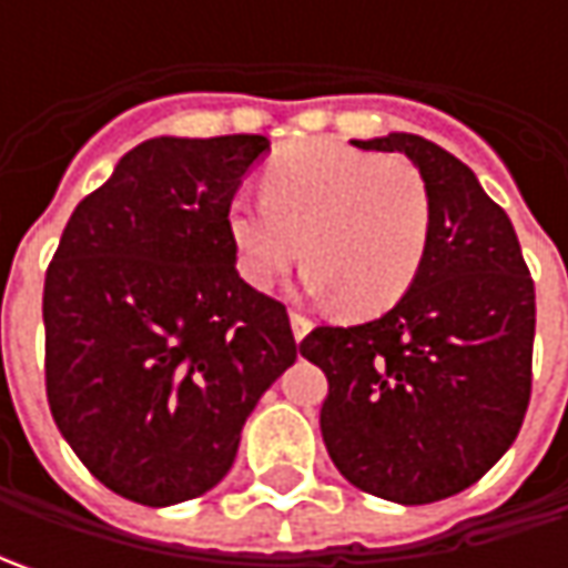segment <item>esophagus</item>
Masks as SVG:
<instances>
[{
    "mask_svg": "<svg viewBox=\"0 0 568 568\" xmlns=\"http://www.w3.org/2000/svg\"><path fill=\"white\" fill-rule=\"evenodd\" d=\"M291 328H294V338L303 341L313 332V318H306L303 313H291Z\"/></svg>",
    "mask_w": 568,
    "mask_h": 568,
    "instance_id": "34e87169",
    "label": "esophagus"
}]
</instances>
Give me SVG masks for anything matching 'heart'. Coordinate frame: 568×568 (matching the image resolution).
Instances as JSON below:
<instances>
[{"label":"heart","instance_id":"heart-1","mask_svg":"<svg viewBox=\"0 0 568 568\" xmlns=\"http://www.w3.org/2000/svg\"><path fill=\"white\" fill-rule=\"evenodd\" d=\"M429 221V192L414 166L318 139L274 154L262 170V199L227 207V236L252 287L272 291L303 246L306 291L363 318L410 291Z\"/></svg>","mask_w":568,"mask_h":568}]
</instances>
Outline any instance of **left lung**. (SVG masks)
<instances>
[{"label":"left lung","instance_id":"obj_1","mask_svg":"<svg viewBox=\"0 0 568 568\" xmlns=\"http://www.w3.org/2000/svg\"><path fill=\"white\" fill-rule=\"evenodd\" d=\"M398 151L429 192V243L385 316L310 332L328 376L318 426L363 493L424 506L468 490L513 446L531 398L535 281L513 221L455 154L420 135L351 142Z\"/></svg>","mask_w":568,"mask_h":568}]
</instances>
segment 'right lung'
<instances>
[{
	"instance_id": "1",
	"label": "right lung",
	"mask_w": 568,
	"mask_h": 568,
	"mask_svg": "<svg viewBox=\"0 0 568 568\" xmlns=\"http://www.w3.org/2000/svg\"><path fill=\"white\" fill-rule=\"evenodd\" d=\"M265 135L148 139L84 195L43 284L47 402L103 487L173 506L224 480L294 366L284 303L236 272L227 207Z\"/></svg>"
}]
</instances>
